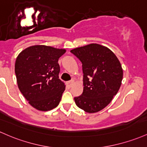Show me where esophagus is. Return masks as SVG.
<instances>
[{
  "instance_id": "obj_1",
  "label": "esophagus",
  "mask_w": 147,
  "mask_h": 147,
  "mask_svg": "<svg viewBox=\"0 0 147 147\" xmlns=\"http://www.w3.org/2000/svg\"><path fill=\"white\" fill-rule=\"evenodd\" d=\"M73 83H74V80H70V81H68V82H66V85H67L68 87H72Z\"/></svg>"
}]
</instances>
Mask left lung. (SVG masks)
Instances as JSON below:
<instances>
[{"instance_id": "1", "label": "left lung", "mask_w": 147, "mask_h": 147, "mask_svg": "<svg viewBox=\"0 0 147 147\" xmlns=\"http://www.w3.org/2000/svg\"><path fill=\"white\" fill-rule=\"evenodd\" d=\"M82 63L84 90L75 97L80 109L88 113L102 110L112 101L121 85L123 70L115 54L106 47L90 44L70 51Z\"/></svg>"}]
</instances>
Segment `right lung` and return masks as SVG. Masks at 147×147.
<instances>
[{
	"label": "right lung",
	"mask_w": 147,
	"mask_h": 147,
	"mask_svg": "<svg viewBox=\"0 0 147 147\" xmlns=\"http://www.w3.org/2000/svg\"><path fill=\"white\" fill-rule=\"evenodd\" d=\"M65 52L63 49L34 45L23 50L16 59L19 89L38 110H51L60 102L65 86L59 79L58 61Z\"/></svg>",
	"instance_id": "add662e5"
}]
</instances>
